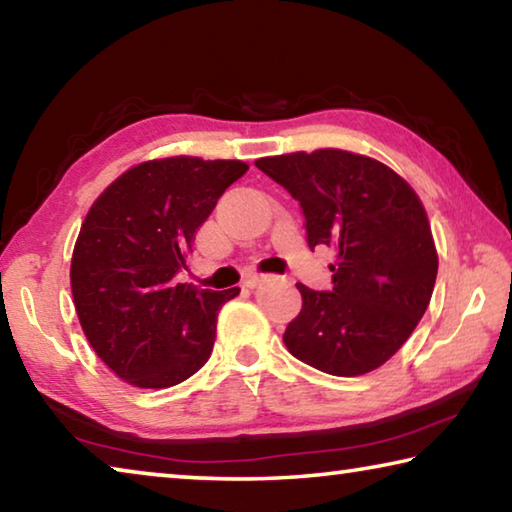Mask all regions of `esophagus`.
Returning a JSON list of instances; mask_svg holds the SVG:
<instances>
[{
  "label": "esophagus",
  "mask_w": 512,
  "mask_h": 512,
  "mask_svg": "<svg viewBox=\"0 0 512 512\" xmlns=\"http://www.w3.org/2000/svg\"><path fill=\"white\" fill-rule=\"evenodd\" d=\"M262 282H266L264 275H250V277H246V280H244V287L246 289H257Z\"/></svg>",
  "instance_id": "obj_1"
}]
</instances>
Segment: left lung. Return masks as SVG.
<instances>
[{"mask_svg":"<svg viewBox=\"0 0 512 512\" xmlns=\"http://www.w3.org/2000/svg\"><path fill=\"white\" fill-rule=\"evenodd\" d=\"M296 198L307 244L332 246L329 291L296 284L302 309L284 332L293 357L327 375L357 377L402 348L429 307L438 275L427 212L404 178L341 149L255 162Z\"/></svg>","mask_w":512,"mask_h":512,"instance_id":"obj_1","label":"left lung"}]
</instances>
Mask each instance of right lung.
Instances as JSON below:
<instances>
[{"label": "right lung", "instance_id": "1", "mask_svg": "<svg viewBox=\"0 0 512 512\" xmlns=\"http://www.w3.org/2000/svg\"><path fill=\"white\" fill-rule=\"evenodd\" d=\"M246 171L241 160H149L121 173L85 216L69 271L74 307L94 352L128 384L176 386L210 359L216 316L239 289H194L173 277Z\"/></svg>", "mask_w": 512, "mask_h": 512}]
</instances>
